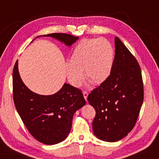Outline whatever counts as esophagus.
<instances>
[{
  "label": "esophagus",
  "instance_id": "obj_1",
  "mask_svg": "<svg viewBox=\"0 0 159 159\" xmlns=\"http://www.w3.org/2000/svg\"><path fill=\"white\" fill-rule=\"evenodd\" d=\"M83 97H84V98L86 101H87V98H88V93L86 92V91H84V92H83Z\"/></svg>",
  "mask_w": 159,
  "mask_h": 159
}]
</instances>
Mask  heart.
<instances>
[{"label": "heart", "instance_id": "obj_1", "mask_svg": "<svg viewBox=\"0 0 159 159\" xmlns=\"http://www.w3.org/2000/svg\"><path fill=\"white\" fill-rule=\"evenodd\" d=\"M114 49L108 40L85 39L74 48L66 64V71L69 82L74 87L81 83L84 71L86 79L99 85L111 74L114 61Z\"/></svg>", "mask_w": 159, "mask_h": 159}]
</instances>
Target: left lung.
I'll use <instances>...</instances> for the list:
<instances>
[{
	"label": "left lung",
	"instance_id": "left-lung-1",
	"mask_svg": "<svg viewBox=\"0 0 159 159\" xmlns=\"http://www.w3.org/2000/svg\"><path fill=\"white\" fill-rule=\"evenodd\" d=\"M111 74L88 95L96 111L95 135L105 142H117L133 130L144 100L142 72L138 61L118 37Z\"/></svg>",
	"mask_w": 159,
	"mask_h": 159
}]
</instances>
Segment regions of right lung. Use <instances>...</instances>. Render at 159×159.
I'll list each match as a JSON object with an SVG mask.
<instances>
[{"label": "right lung", "mask_w": 159, "mask_h": 159, "mask_svg": "<svg viewBox=\"0 0 159 159\" xmlns=\"http://www.w3.org/2000/svg\"><path fill=\"white\" fill-rule=\"evenodd\" d=\"M43 36L52 37L69 47L79 39L62 33ZM12 87L15 105L24 124L35 139L45 144H55L64 140L71 130L74 113L85 104L81 90L68 83H64L57 93L51 95L32 92L20 76L18 60L13 69Z\"/></svg>", "instance_id": "add662e5"}]
</instances>
